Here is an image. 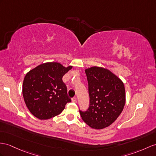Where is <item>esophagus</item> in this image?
Listing matches in <instances>:
<instances>
[{"label":"esophagus","mask_w":156,"mask_h":156,"mask_svg":"<svg viewBox=\"0 0 156 156\" xmlns=\"http://www.w3.org/2000/svg\"><path fill=\"white\" fill-rule=\"evenodd\" d=\"M72 102H77V98H76V97H73V98H72Z\"/></svg>","instance_id":"34e87169"}]
</instances>
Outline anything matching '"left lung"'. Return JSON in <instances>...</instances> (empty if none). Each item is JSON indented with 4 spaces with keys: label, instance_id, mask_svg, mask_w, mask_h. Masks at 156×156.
Returning a JSON list of instances; mask_svg holds the SVG:
<instances>
[{
    "label": "left lung",
    "instance_id": "obj_1",
    "mask_svg": "<svg viewBox=\"0 0 156 156\" xmlns=\"http://www.w3.org/2000/svg\"><path fill=\"white\" fill-rule=\"evenodd\" d=\"M89 84V107L79 111L83 120L94 129L109 126L123 111L126 94L123 82L103 67H92L85 69Z\"/></svg>",
    "mask_w": 156,
    "mask_h": 156
}]
</instances>
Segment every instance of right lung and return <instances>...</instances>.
<instances>
[{
    "mask_svg": "<svg viewBox=\"0 0 156 156\" xmlns=\"http://www.w3.org/2000/svg\"><path fill=\"white\" fill-rule=\"evenodd\" d=\"M72 69L57 62H48L26 73L22 86L24 100L30 112L40 120L59 115L71 101L63 76Z\"/></svg>",
    "mask_w": 156,
    "mask_h": 156,
    "instance_id": "1",
    "label": "right lung"
}]
</instances>
